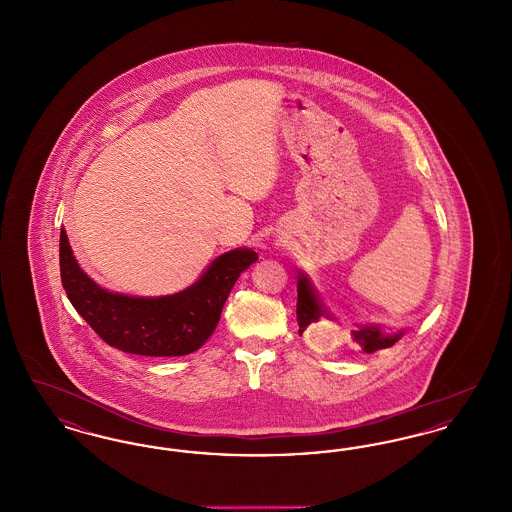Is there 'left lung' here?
I'll return each instance as SVG.
<instances>
[{
  "label": "left lung",
  "mask_w": 512,
  "mask_h": 512,
  "mask_svg": "<svg viewBox=\"0 0 512 512\" xmlns=\"http://www.w3.org/2000/svg\"><path fill=\"white\" fill-rule=\"evenodd\" d=\"M320 318L336 320V317L320 301L311 278L303 270H297V324H299V334L313 328L317 322H320ZM401 338H403V330L386 332L378 324H357V328L351 330V341L355 343V347H359L365 353H376L380 349L391 347L395 341H399Z\"/></svg>",
  "instance_id": "obj_1"
}]
</instances>
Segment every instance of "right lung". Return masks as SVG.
Here are the masks:
<instances>
[{
  "instance_id": "add662e5",
  "label": "right lung",
  "mask_w": 512,
  "mask_h": 512,
  "mask_svg": "<svg viewBox=\"0 0 512 512\" xmlns=\"http://www.w3.org/2000/svg\"><path fill=\"white\" fill-rule=\"evenodd\" d=\"M257 259L253 249L236 247L219 255L190 288L138 297L101 288L78 265L63 228L59 240L61 282L78 315L111 347L144 357H180L197 351L215 332L236 280Z\"/></svg>"
}]
</instances>
